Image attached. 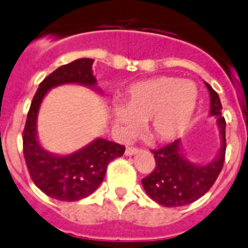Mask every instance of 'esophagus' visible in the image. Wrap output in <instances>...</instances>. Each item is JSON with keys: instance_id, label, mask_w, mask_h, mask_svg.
<instances>
[{"instance_id": "esophagus-1", "label": "esophagus", "mask_w": 248, "mask_h": 248, "mask_svg": "<svg viewBox=\"0 0 248 248\" xmlns=\"http://www.w3.org/2000/svg\"><path fill=\"white\" fill-rule=\"evenodd\" d=\"M139 152L138 148H134V147H129L125 149V155H134V154H137Z\"/></svg>"}]
</instances>
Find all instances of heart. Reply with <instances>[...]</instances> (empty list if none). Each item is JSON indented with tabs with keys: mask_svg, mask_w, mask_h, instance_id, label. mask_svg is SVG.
<instances>
[{
	"mask_svg": "<svg viewBox=\"0 0 248 248\" xmlns=\"http://www.w3.org/2000/svg\"><path fill=\"white\" fill-rule=\"evenodd\" d=\"M198 90L194 82L175 76H156L126 90L124 104L114 103L111 119L122 137H132L148 124L156 140L178 138L194 115Z\"/></svg>",
	"mask_w": 248,
	"mask_h": 248,
	"instance_id": "obj_1",
	"label": "heart"
}]
</instances>
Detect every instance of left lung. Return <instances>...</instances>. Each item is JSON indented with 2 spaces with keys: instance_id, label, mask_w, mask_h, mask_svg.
Returning <instances> with one entry per match:
<instances>
[{
  "instance_id": "1",
  "label": "left lung",
  "mask_w": 248,
  "mask_h": 248,
  "mask_svg": "<svg viewBox=\"0 0 248 248\" xmlns=\"http://www.w3.org/2000/svg\"><path fill=\"white\" fill-rule=\"evenodd\" d=\"M208 89L211 105L209 115L216 118L219 130L218 153L211 162L197 164L190 162L186 154L181 139L158 150H153L155 169L141 179L148 196L160 206L181 207L193 203L204 196L222 170L226 153V122L222 116V104L218 94L212 86L204 82Z\"/></svg>"
}]
</instances>
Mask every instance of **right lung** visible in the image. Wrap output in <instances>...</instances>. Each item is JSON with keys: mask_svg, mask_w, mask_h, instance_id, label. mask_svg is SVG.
<instances>
[{"mask_svg": "<svg viewBox=\"0 0 248 248\" xmlns=\"http://www.w3.org/2000/svg\"><path fill=\"white\" fill-rule=\"evenodd\" d=\"M93 59H78L56 69L39 85L32 99L23 130V155L29 173L48 197L65 202L80 201L96 190L110 162L125 152V147L103 138H95L70 154H55L40 144L37 116L42 100L51 89L66 84L90 88L103 94L93 75Z\"/></svg>", "mask_w": 248, "mask_h": 248, "instance_id": "obj_1", "label": "right lung"}]
</instances>
